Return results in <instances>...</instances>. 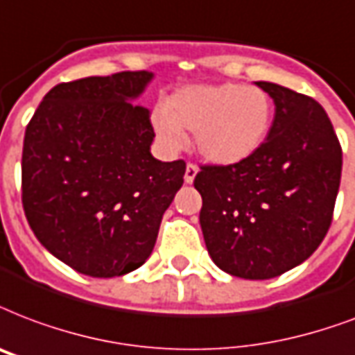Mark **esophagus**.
I'll use <instances>...</instances> for the list:
<instances>
[{
	"instance_id": "1",
	"label": "esophagus",
	"mask_w": 355,
	"mask_h": 355,
	"mask_svg": "<svg viewBox=\"0 0 355 355\" xmlns=\"http://www.w3.org/2000/svg\"><path fill=\"white\" fill-rule=\"evenodd\" d=\"M197 171H199V169H197L196 164H188V166H186V173H184V182L186 184L193 182V180H196Z\"/></svg>"
}]
</instances>
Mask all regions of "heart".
Masks as SVG:
<instances>
[{
	"label": "heart",
	"instance_id": "b5f03b06",
	"mask_svg": "<svg viewBox=\"0 0 355 355\" xmlns=\"http://www.w3.org/2000/svg\"><path fill=\"white\" fill-rule=\"evenodd\" d=\"M274 117L266 91L253 85H191L171 94L154 113V128L173 148L196 132L197 153L216 166L250 159L264 145Z\"/></svg>",
	"mask_w": 355,
	"mask_h": 355
}]
</instances>
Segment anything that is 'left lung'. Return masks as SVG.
Here are the masks:
<instances>
[{
  "mask_svg": "<svg viewBox=\"0 0 355 355\" xmlns=\"http://www.w3.org/2000/svg\"><path fill=\"white\" fill-rule=\"evenodd\" d=\"M275 104L266 141L234 166H202L193 186L207 250L223 272L272 279L307 261L326 236L343 150L316 100L257 81Z\"/></svg>",
  "mask_w": 355,
  "mask_h": 355,
  "instance_id": "1",
  "label": "left lung"
}]
</instances>
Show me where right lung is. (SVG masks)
I'll return each instance as SVG.
<instances>
[{"label":"right lung","mask_w":355,"mask_h":355,"mask_svg":"<svg viewBox=\"0 0 355 355\" xmlns=\"http://www.w3.org/2000/svg\"><path fill=\"white\" fill-rule=\"evenodd\" d=\"M153 72L59 83L29 121L21 153V205L39 242L91 277H115L153 253L180 186L184 159L150 154V112L128 100Z\"/></svg>","instance_id":"add662e5"}]
</instances>
